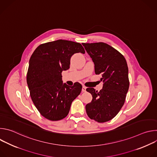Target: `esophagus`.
<instances>
[{
    "instance_id": "obj_1",
    "label": "esophagus",
    "mask_w": 157,
    "mask_h": 157,
    "mask_svg": "<svg viewBox=\"0 0 157 157\" xmlns=\"http://www.w3.org/2000/svg\"><path fill=\"white\" fill-rule=\"evenodd\" d=\"M86 91V87L84 86H82V92H85Z\"/></svg>"
}]
</instances>
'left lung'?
Wrapping results in <instances>:
<instances>
[{"mask_svg":"<svg viewBox=\"0 0 157 157\" xmlns=\"http://www.w3.org/2000/svg\"><path fill=\"white\" fill-rule=\"evenodd\" d=\"M94 64L95 73L101 74L103 87L100 91L93 87L86 91L92 101L86 104L88 117L98 122L113 119L123 106L129 87L128 70L124 56L108 44L82 43Z\"/></svg>","mask_w":157,"mask_h":157,"instance_id":"8db88e82","label":"left lung"}]
</instances>
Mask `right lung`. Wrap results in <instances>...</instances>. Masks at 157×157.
<instances>
[{
  "label": "right lung",
  "mask_w": 157,
  "mask_h": 157,
  "mask_svg": "<svg viewBox=\"0 0 157 157\" xmlns=\"http://www.w3.org/2000/svg\"><path fill=\"white\" fill-rule=\"evenodd\" d=\"M85 53L79 43L58 40L43 43L29 61L27 82L32 100L41 116L56 121L68 114L72 102L81 93L82 86L63 83L61 73L70 68L71 57Z\"/></svg>",
  "instance_id": "1"
}]
</instances>
